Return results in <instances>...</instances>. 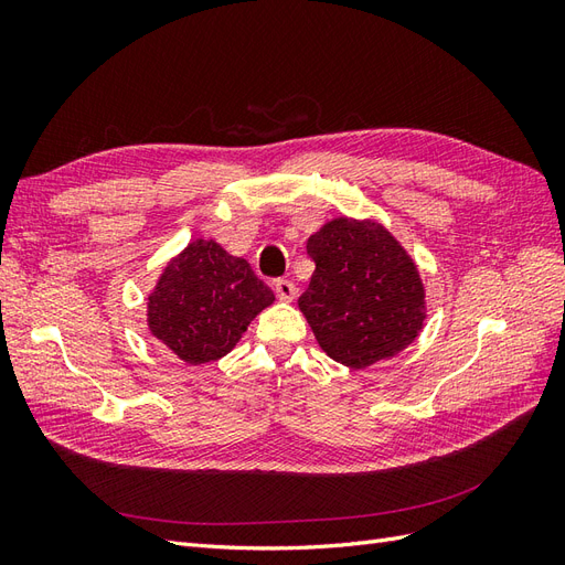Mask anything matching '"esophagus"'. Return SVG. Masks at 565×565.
<instances>
[{
	"label": "esophagus",
	"instance_id": "esophagus-1",
	"mask_svg": "<svg viewBox=\"0 0 565 565\" xmlns=\"http://www.w3.org/2000/svg\"><path fill=\"white\" fill-rule=\"evenodd\" d=\"M273 289H276V297L282 301H292L297 297V285L292 280H276Z\"/></svg>",
	"mask_w": 565,
	"mask_h": 565
}]
</instances>
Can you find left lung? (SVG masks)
<instances>
[{"instance_id": "1", "label": "left lung", "mask_w": 565, "mask_h": 565, "mask_svg": "<svg viewBox=\"0 0 565 565\" xmlns=\"http://www.w3.org/2000/svg\"><path fill=\"white\" fill-rule=\"evenodd\" d=\"M316 264L299 309L332 361L363 370L413 344L424 287L413 259L374 221L334 218L306 243Z\"/></svg>"}]
</instances>
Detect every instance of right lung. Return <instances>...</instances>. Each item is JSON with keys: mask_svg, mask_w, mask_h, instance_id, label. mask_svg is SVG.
<instances>
[{"mask_svg": "<svg viewBox=\"0 0 565 565\" xmlns=\"http://www.w3.org/2000/svg\"><path fill=\"white\" fill-rule=\"evenodd\" d=\"M268 303L273 292L245 259L193 241L148 297V328L183 363L202 365L226 355Z\"/></svg>", "mask_w": 565, "mask_h": 565, "instance_id": "obj_1", "label": "right lung"}]
</instances>
